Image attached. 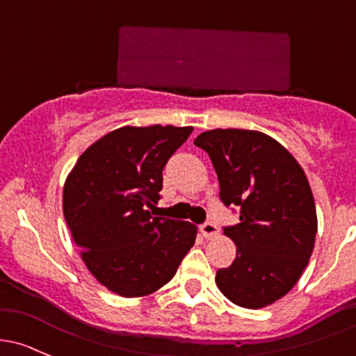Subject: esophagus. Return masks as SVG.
<instances>
[{
  "label": "esophagus",
  "instance_id": "esophagus-1",
  "mask_svg": "<svg viewBox=\"0 0 356 356\" xmlns=\"http://www.w3.org/2000/svg\"><path fill=\"white\" fill-rule=\"evenodd\" d=\"M200 230H201V234H203V237L204 238H213V237H216V235H218V227L215 225V223H211V222H207V223H203V225L200 227Z\"/></svg>",
  "mask_w": 356,
  "mask_h": 356
}]
</instances>
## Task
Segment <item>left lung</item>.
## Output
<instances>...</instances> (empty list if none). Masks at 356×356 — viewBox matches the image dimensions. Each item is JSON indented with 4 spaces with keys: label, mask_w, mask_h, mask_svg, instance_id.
Here are the masks:
<instances>
[{
    "label": "left lung",
    "mask_w": 356,
    "mask_h": 356,
    "mask_svg": "<svg viewBox=\"0 0 356 356\" xmlns=\"http://www.w3.org/2000/svg\"><path fill=\"white\" fill-rule=\"evenodd\" d=\"M194 145L211 159L223 204L241 209V222L223 228L237 256L216 271V286L245 309L275 304L298 282L316 242V203L304 168L261 131H204Z\"/></svg>",
    "instance_id": "1"
}]
</instances>
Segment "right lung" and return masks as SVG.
<instances>
[{"label": "right lung", "mask_w": 356, "mask_h": 356, "mask_svg": "<svg viewBox=\"0 0 356 356\" xmlns=\"http://www.w3.org/2000/svg\"><path fill=\"white\" fill-rule=\"evenodd\" d=\"M193 126H124L81 153L63 189V213L85 266L121 297H145L174 278L197 227L153 216L162 170Z\"/></svg>", "instance_id": "add662e5"}]
</instances>
